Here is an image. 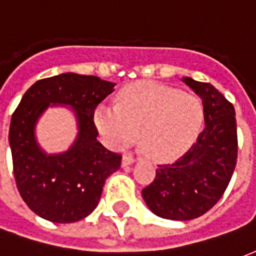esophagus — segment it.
<instances>
[{
	"instance_id": "1",
	"label": "esophagus",
	"mask_w": 256,
	"mask_h": 256,
	"mask_svg": "<svg viewBox=\"0 0 256 256\" xmlns=\"http://www.w3.org/2000/svg\"><path fill=\"white\" fill-rule=\"evenodd\" d=\"M134 156L130 155V154H126V155H123V159H122V166H128V164H132L134 163Z\"/></svg>"
}]
</instances>
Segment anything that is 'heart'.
I'll return each mask as SVG.
<instances>
[{
	"label": "heart",
	"instance_id": "b5f03b06",
	"mask_svg": "<svg viewBox=\"0 0 256 256\" xmlns=\"http://www.w3.org/2000/svg\"><path fill=\"white\" fill-rule=\"evenodd\" d=\"M94 124L111 148L133 144L158 162L177 159L196 141L204 120L196 96L155 82H138L120 90L118 106L96 108Z\"/></svg>",
	"mask_w": 256,
	"mask_h": 256
}]
</instances>
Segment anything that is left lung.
<instances>
[{
	"label": "left lung",
	"instance_id": "left-lung-1",
	"mask_svg": "<svg viewBox=\"0 0 256 256\" xmlns=\"http://www.w3.org/2000/svg\"><path fill=\"white\" fill-rule=\"evenodd\" d=\"M182 80L202 98L203 132L185 155L159 164L155 180L142 189L150 211L172 220H193L214 207L230 182L238 148L233 104L212 84Z\"/></svg>",
	"mask_w": 256,
	"mask_h": 256
}]
</instances>
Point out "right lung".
<instances>
[{
    "label": "right lung",
    "mask_w": 256,
    "mask_h": 256,
    "mask_svg": "<svg viewBox=\"0 0 256 256\" xmlns=\"http://www.w3.org/2000/svg\"><path fill=\"white\" fill-rule=\"evenodd\" d=\"M114 86L94 75L60 74L36 82L14 110L9 128L14 181L24 203L44 220H84L97 207L106 178L120 167L122 155L97 141L93 120ZM50 104L72 106L78 118L77 141L58 156H46L34 137L38 118Z\"/></svg>",
    "instance_id": "add662e5"
}]
</instances>
